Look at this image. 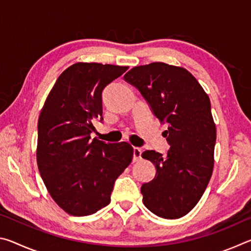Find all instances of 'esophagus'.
Instances as JSON below:
<instances>
[{
	"mask_svg": "<svg viewBox=\"0 0 251 251\" xmlns=\"http://www.w3.org/2000/svg\"><path fill=\"white\" fill-rule=\"evenodd\" d=\"M142 158V148L134 147L133 150V160L137 161Z\"/></svg>",
	"mask_w": 251,
	"mask_h": 251,
	"instance_id": "34e87169",
	"label": "esophagus"
}]
</instances>
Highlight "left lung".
I'll return each mask as SVG.
<instances>
[{
  "label": "left lung",
  "instance_id": "8db88e82",
  "mask_svg": "<svg viewBox=\"0 0 251 251\" xmlns=\"http://www.w3.org/2000/svg\"><path fill=\"white\" fill-rule=\"evenodd\" d=\"M124 79L168 125L167 154H142L156 167L154 179L142 185L144 205L158 217L180 218L197 205L212 174L216 126L209 97L188 71L160 62L133 67Z\"/></svg>",
  "mask_w": 251,
  "mask_h": 251
}]
</instances>
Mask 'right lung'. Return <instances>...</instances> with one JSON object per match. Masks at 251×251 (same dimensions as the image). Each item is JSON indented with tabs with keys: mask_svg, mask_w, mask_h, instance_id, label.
Wrapping results in <instances>:
<instances>
[{
	"mask_svg": "<svg viewBox=\"0 0 251 251\" xmlns=\"http://www.w3.org/2000/svg\"><path fill=\"white\" fill-rule=\"evenodd\" d=\"M128 67L76 63L59 75L37 123V166L54 201L73 216L95 214L110 201L115 180L133 159L122 142L91 139L103 121L104 88Z\"/></svg>",
	"mask_w": 251,
	"mask_h": 251,
	"instance_id": "obj_1",
	"label": "right lung"
}]
</instances>
